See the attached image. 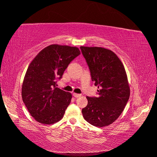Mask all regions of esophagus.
I'll list each match as a JSON object with an SVG mask.
<instances>
[{
    "label": "esophagus",
    "instance_id": "esophagus-1",
    "mask_svg": "<svg viewBox=\"0 0 157 157\" xmlns=\"http://www.w3.org/2000/svg\"><path fill=\"white\" fill-rule=\"evenodd\" d=\"M73 96L75 98H78V97H81V94H76V93H73Z\"/></svg>",
    "mask_w": 157,
    "mask_h": 157
}]
</instances>
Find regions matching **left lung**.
I'll return each mask as SVG.
<instances>
[{
	"label": "left lung",
	"mask_w": 157,
	"mask_h": 157,
	"mask_svg": "<svg viewBox=\"0 0 157 157\" xmlns=\"http://www.w3.org/2000/svg\"><path fill=\"white\" fill-rule=\"evenodd\" d=\"M81 49L98 86V97H87L82 114L90 124L103 128L114 122L124 109L130 89L124 66L117 55L99 47L81 46Z\"/></svg>",
	"instance_id": "8db88e82"
}]
</instances>
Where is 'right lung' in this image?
<instances>
[{
	"mask_svg": "<svg viewBox=\"0 0 157 157\" xmlns=\"http://www.w3.org/2000/svg\"><path fill=\"white\" fill-rule=\"evenodd\" d=\"M81 54L76 47L50 45L42 49L27 68L22 86V98L32 117L51 125L62 119L70 105L71 93L56 87L73 59Z\"/></svg>",
	"mask_w": 157,
	"mask_h": 157,
	"instance_id": "obj_1",
	"label": "right lung"
}]
</instances>
